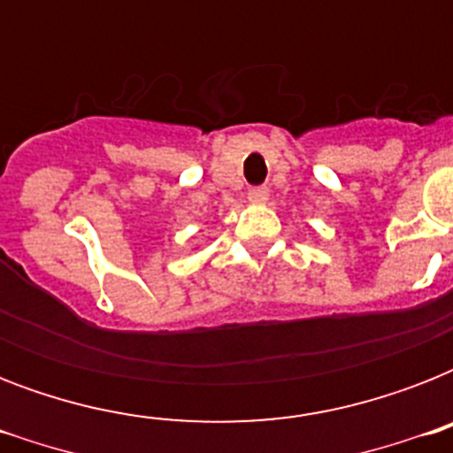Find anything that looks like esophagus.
Returning <instances> with one entry per match:
<instances>
[{
    "mask_svg": "<svg viewBox=\"0 0 453 453\" xmlns=\"http://www.w3.org/2000/svg\"><path fill=\"white\" fill-rule=\"evenodd\" d=\"M247 197L249 202H254V204H263V202H268L270 190L265 188V185H256V188H249Z\"/></svg>",
    "mask_w": 453,
    "mask_h": 453,
    "instance_id": "obj_1",
    "label": "esophagus"
}]
</instances>
